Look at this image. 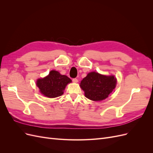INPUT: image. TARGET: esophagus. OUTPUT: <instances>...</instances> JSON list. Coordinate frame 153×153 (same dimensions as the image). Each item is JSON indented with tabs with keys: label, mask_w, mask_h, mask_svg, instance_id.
Segmentation results:
<instances>
[{
	"label": "esophagus",
	"mask_w": 153,
	"mask_h": 153,
	"mask_svg": "<svg viewBox=\"0 0 153 153\" xmlns=\"http://www.w3.org/2000/svg\"><path fill=\"white\" fill-rule=\"evenodd\" d=\"M73 82H75V83H77L78 82V79L77 78H73Z\"/></svg>",
	"instance_id": "34e87169"
}]
</instances>
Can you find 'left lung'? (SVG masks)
Returning <instances> with one entry per match:
<instances>
[{
    "label": "left lung",
    "instance_id": "obj_1",
    "mask_svg": "<svg viewBox=\"0 0 153 153\" xmlns=\"http://www.w3.org/2000/svg\"><path fill=\"white\" fill-rule=\"evenodd\" d=\"M114 76H105L98 73H89L80 82L86 98L92 101H101L108 98L116 85Z\"/></svg>",
    "mask_w": 153,
    "mask_h": 153
}]
</instances>
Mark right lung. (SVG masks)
I'll use <instances>...</instances> for the list:
<instances>
[{"label": "right lung", "instance_id": "right-lung-1", "mask_svg": "<svg viewBox=\"0 0 153 153\" xmlns=\"http://www.w3.org/2000/svg\"><path fill=\"white\" fill-rule=\"evenodd\" d=\"M70 82L71 80L69 77L52 70L47 76L37 80L36 85L41 94L48 98H53L61 96L65 87Z\"/></svg>", "mask_w": 153, "mask_h": 153}]
</instances>
